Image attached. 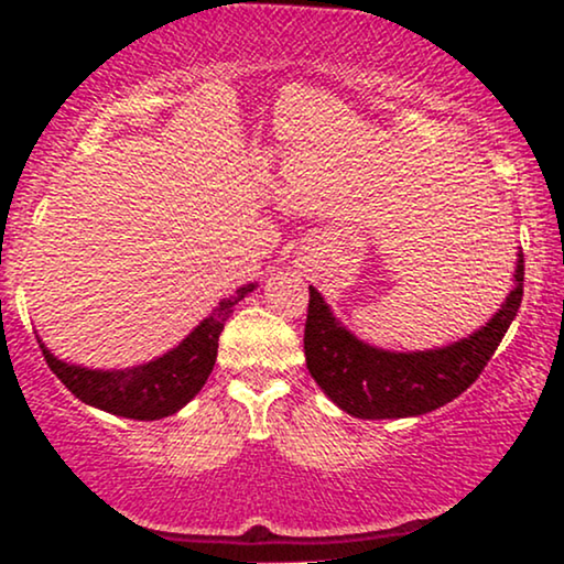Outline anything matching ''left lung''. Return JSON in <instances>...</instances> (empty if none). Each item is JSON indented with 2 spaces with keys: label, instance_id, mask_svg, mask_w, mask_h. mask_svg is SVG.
I'll use <instances>...</instances> for the list:
<instances>
[{
  "label": "left lung",
  "instance_id": "left-lung-1",
  "mask_svg": "<svg viewBox=\"0 0 564 564\" xmlns=\"http://www.w3.org/2000/svg\"><path fill=\"white\" fill-rule=\"evenodd\" d=\"M514 289L480 332L448 347L390 352L349 334L323 296L310 286L304 358L313 379L341 411L358 419L422 416L451 403L477 381L501 345L522 302L525 260L517 254Z\"/></svg>",
  "mask_w": 564,
  "mask_h": 564
}]
</instances>
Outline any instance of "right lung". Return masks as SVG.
<instances>
[{
	"label": "right lung",
	"instance_id": "right-lung-1",
	"mask_svg": "<svg viewBox=\"0 0 564 564\" xmlns=\"http://www.w3.org/2000/svg\"><path fill=\"white\" fill-rule=\"evenodd\" d=\"M249 291H254V283L241 286L228 300L219 302L215 313L206 321H200L170 352L151 360V364L124 368V371H93V368L70 366L57 360L44 345L39 347H42L44 360L53 368L55 377L82 403L116 413V416L153 422V419L177 413L180 408L191 403L200 392V387L209 379L212 368H215L219 334H223L225 321L230 318L232 307Z\"/></svg>",
	"mask_w": 564,
	"mask_h": 564
}]
</instances>
